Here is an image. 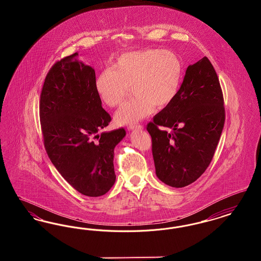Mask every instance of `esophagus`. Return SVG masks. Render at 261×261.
<instances>
[{"label": "esophagus", "mask_w": 261, "mask_h": 261, "mask_svg": "<svg viewBox=\"0 0 261 261\" xmlns=\"http://www.w3.org/2000/svg\"><path fill=\"white\" fill-rule=\"evenodd\" d=\"M144 128V126L141 124H131L129 125L128 127H127V129L128 130H134V129H143Z\"/></svg>", "instance_id": "esophagus-1"}]
</instances>
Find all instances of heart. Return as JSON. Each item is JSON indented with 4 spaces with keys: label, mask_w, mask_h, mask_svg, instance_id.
Returning <instances> with one entry per match:
<instances>
[{
    "label": "heart",
    "mask_w": 261,
    "mask_h": 261,
    "mask_svg": "<svg viewBox=\"0 0 261 261\" xmlns=\"http://www.w3.org/2000/svg\"><path fill=\"white\" fill-rule=\"evenodd\" d=\"M184 68L180 58L161 49L130 51L97 75L96 92L111 108L122 103L130 92L135 97L116 112L118 124H134L153 111L168 107L176 99L183 82Z\"/></svg>",
    "instance_id": "1"
}]
</instances>
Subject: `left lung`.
Wrapping results in <instances>:
<instances>
[{"mask_svg": "<svg viewBox=\"0 0 261 261\" xmlns=\"http://www.w3.org/2000/svg\"><path fill=\"white\" fill-rule=\"evenodd\" d=\"M224 122L222 89L204 57L188 66L176 99L147 125L159 179L174 188L195 182L211 164Z\"/></svg>", "mask_w": 261, "mask_h": 261, "instance_id": "8db88e82", "label": "left lung"}]
</instances>
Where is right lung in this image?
<instances>
[{"label": "right lung", "instance_id": "obj_1", "mask_svg": "<svg viewBox=\"0 0 261 261\" xmlns=\"http://www.w3.org/2000/svg\"><path fill=\"white\" fill-rule=\"evenodd\" d=\"M65 57L50 67L41 91L39 114L50 162L80 194L99 197L115 182L113 149L123 128L100 133L112 121L101 107L95 70Z\"/></svg>", "mask_w": 261, "mask_h": 261}]
</instances>
